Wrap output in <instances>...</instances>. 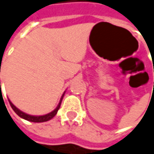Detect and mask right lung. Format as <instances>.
<instances>
[{"label":"right lung","mask_w":154,"mask_h":154,"mask_svg":"<svg viewBox=\"0 0 154 154\" xmlns=\"http://www.w3.org/2000/svg\"><path fill=\"white\" fill-rule=\"evenodd\" d=\"M63 96H64V94H63V95H62V97H61V99H60V102L59 103V105L57 106V108H56L54 110H52L51 112H50V113H48V114L43 115V116H32V115H28V114H26V113H25V112H23V111L19 110V109L16 107L15 105H14V104H13L10 100H9V102H10V104H11V108L13 109V110L15 111L16 113H17L20 118H22V119H26V120L31 121V122H36V123H39V122H45V121H48V120L51 119H52L56 114H57V112H58L59 109H60V103H61V101H62Z\"/></svg>","instance_id":"obj_1"}]
</instances>
